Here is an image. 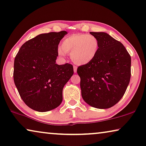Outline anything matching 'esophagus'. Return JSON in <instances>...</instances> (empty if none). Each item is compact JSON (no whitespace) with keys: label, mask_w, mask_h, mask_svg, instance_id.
I'll use <instances>...</instances> for the list:
<instances>
[{"label":"esophagus","mask_w":146,"mask_h":146,"mask_svg":"<svg viewBox=\"0 0 146 146\" xmlns=\"http://www.w3.org/2000/svg\"><path fill=\"white\" fill-rule=\"evenodd\" d=\"M77 66H73V71L74 73H77Z\"/></svg>","instance_id":"esophagus-1"}]
</instances>
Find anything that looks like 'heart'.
Wrapping results in <instances>:
<instances>
[{
    "label": "heart",
    "instance_id": "obj_1",
    "mask_svg": "<svg viewBox=\"0 0 146 146\" xmlns=\"http://www.w3.org/2000/svg\"><path fill=\"white\" fill-rule=\"evenodd\" d=\"M99 40L91 34H75L65 37L58 49L60 57H66L71 53V58L75 64H86L96 56L99 50Z\"/></svg>",
    "mask_w": 146,
    "mask_h": 146
}]
</instances>
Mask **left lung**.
Here are the masks:
<instances>
[{"label":"left lung","mask_w":146,"mask_h":146,"mask_svg":"<svg viewBox=\"0 0 146 146\" xmlns=\"http://www.w3.org/2000/svg\"><path fill=\"white\" fill-rule=\"evenodd\" d=\"M99 40L94 59L77 68L84 102L98 109L111 108L120 101L131 76V58L123 44L104 32H90Z\"/></svg>","instance_id":"8db88e82"}]
</instances>
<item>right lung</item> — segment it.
<instances>
[{
	"mask_svg": "<svg viewBox=\"0 0 146 146\" xmlns=\"http://www.w3.org/2000/svg\"><path fill=\"white\" fill-rule=\"evenodd\" d=\"M66 31L38 35L21 46L14 60V80L21 99L39 112L62 103L63 88L73 75L72 65H58V44Z\"/></svg>",
	"mask_w": 146,
	"mask_h": 146,
	"instance_id": "right-lung-1",
	"label": "right lung"
}]
</instances>
